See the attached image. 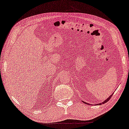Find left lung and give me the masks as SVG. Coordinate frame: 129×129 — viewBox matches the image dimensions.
Masks as SVG:
<instances>
[{
    "label": "left lung",
    "mask_w": 129,
    "mask_h": 129,
    "mask_svg": "<svg viewBox=\"0 0 129 129\" xmlns=\"http://www.w3.org/2000/svg\"><path fill=\"white\" fill-rule=\"evenodd\" d=\"M112 95H113V94H112V95H111L110 96H109V97L108 98V99H107V100H105L103 102V103H99V105H101L102 104H104V103H107V102H108V101L109 100H110L111 97H112Z\"/></svg>",
    "instance_id": "left-lung-1"
}]
</instances>
